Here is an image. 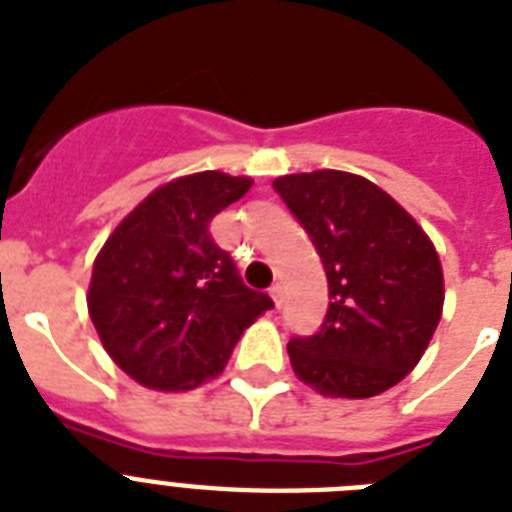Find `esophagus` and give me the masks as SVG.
<instances>
[{
  "label": "esophagus",
  "mask_w": 512,
  "mask_h": 512,
  "mask_svg": "<svg viewBox=\"0 0 512 512\" xmlns=\"http://www.w3.org/2000/svg\"><path fill=\"white\" fill-rule=\"evenodd\" d=\"M269 295H272L274 306L280 308V306H282V285H280V282H277V285H272V290H269Z\"/></svg>",
  "instance_id": "esophagus-1"
}]
</instances>
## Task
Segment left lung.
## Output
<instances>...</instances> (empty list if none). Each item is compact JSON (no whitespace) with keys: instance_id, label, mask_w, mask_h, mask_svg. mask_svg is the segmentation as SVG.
Here are the masks:
<instances>
[{"instance_id":"obj_1","label":"left lung","mask_w":512,"mask_h":512,"mask_svg":"<svg viewBox=\"0 0 512 512\" xmlns=\"http://www.w3.org/2000/svg\"><path fill=\"white\" fill-rule=\"evenodd\" d=\"M322 256L329 308L316 335L293 337L298 379L329 398H374L413 371L442 316L432 240L379 185L340 170L274 180Z\"/></svg>"}]
</instances>
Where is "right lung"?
Here are the masks:
<instances>
[{"label":"right lung","mask_w":512,"mask_h":512,"mask_svg":"<svg viewBox=\"0 0 512 512\" xmlns=\"http://www.w3.org/2000/svg\"><path fill=\"white\" fill-rule=\"evenodd\" d=\"M253 180L196 172L156 188L94 261L88 314L101 345L149 390H193L217 377L272 298L246 287L209 225Z\"/></svg>","instance_id":"1"}]
</instances>
